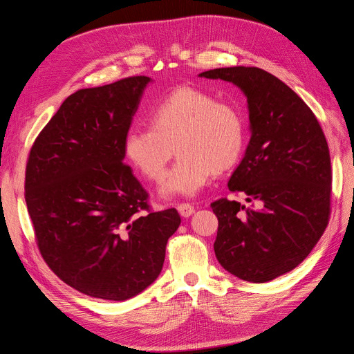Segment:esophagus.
<instances>
[{
  "label": "esophagus",
  "instance_id": "34e87169",
  "mask_svg": "<svg viewBox=\"0 0 354 354\" xmlns=\"http://www.w3.org/2000/svg\"><path fill=\"white\" fill-rule=\"evenodd\" d=\"M177 209L180 212V216L183 217H190L192 214L195 212V207L192 205V203H180V205H177Z\"/></svg>",
  "mask_w": 354,
  "mask_h": 354
}]
</instances>
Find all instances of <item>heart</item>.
Here are the masks:
<instances>
[{
  "label": "heart",
  "instance_id": "obj_1",
  "mask_svg": "<svg viewBox=\"0 0 354 354\" xmlns=\"http://www.w3.org/2000/svg\"><path fill=\"white\" fill-rule=\"evenodd\" d=\"M148 127H133L124 153L151 181L164 177L174 147L180 158L160 186L164 196H194L214 173L238 162L245 146L241 112L211 94L183 87L169 93L147 113Z\"/></svg>",
  "mask_w": 354,
  "mask_h": 354
}]
</instances>
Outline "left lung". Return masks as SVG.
<instances>
[{
  "mask_svg": "<svg viewBox=\"0 0 354 354\" xmlns=\"http://www.w3.org/2000/svg\"><path fill=\"white\" fill-rule=\"evenodd\" d=\"M199 77L238 85L250 111V143L227 186L257 207L227 198L211 203L218 218L214 251L239 279L273 281L295 269L328 226L332 169L325 134L303 99L260 68H218Z\"/></svg>",
  "mask_w": 354,
  "mask_h": 354,
  "instance_id": "obj_1",
  "label": "left lung"
}]
</instances>
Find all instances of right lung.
Here are the masks:
<instances>
[{
    "label": "right lung",
    "instance_id": "1",
    "mask_svg": "<svg viewBox=\"0 0 354 354\" xmlns=\"http://www.w3.org/2000/svg\"><path fill=\"white\" fill-rule=\"evenodd\" d=\"M149 77L71 94L30 147L25 201L42 259L60 279L94 298L124 301L153 283L176 208L152 211L124 164V137Z\"/></svg>",
    "mask_w": 354,
    "mask_h": 354
}]
</instances>
